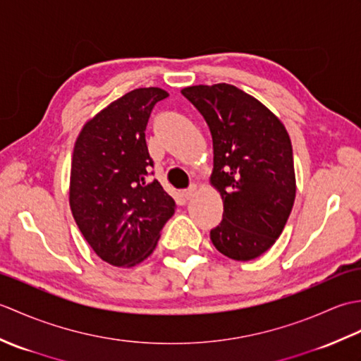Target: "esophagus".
<instances>
[{"label":"esophagus","mask_w":361,"mask_h":361,"mask_svg":"<svg viewBox=\"0 0 361 361\" xmlns=\"http://www.w3.org/2000/svg\"><path fill=\"white\" fill-rule=\"evenodd\" d=\"M197 192H198V188L195 185H192L189 189L183 190V195H185L186 200H190V198H194L197 195Z\"/></svg>","instance_id":"esophagus-1"}]
</instances>
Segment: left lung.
<instances>
[{
  "label": "left lung",
  "instance_id": "left-lung-1",
  "mask_svg": "<svg viewBox=\"0 0 361 361\" xmlns=\"http://www.w3.org/2000/svg\"><path fill=\"white\" fill-rule=\"evenodd\" d=\"M181 94L212 135L209 183L224 202V219L211 242L233 260L256 259L278 240L295 203L288 132L262 102L229 83L186 87Z\"/></svg>",
  "mask_w": 361,
  "mask_h": 361
}]
</instances>
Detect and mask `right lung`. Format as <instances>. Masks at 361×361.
I'll list each match as a JSON object with an SVG mask.
<instances>
[{"label": "right lung", "instance_id": "obj_1", "mask_svg": "<svg viewBox=\"0 0 361 361\" xmlns=\"http://www.w3.org/2000/svg\"><path fill=\"white\" fill-rule=\"evenodd\" d=\"M169 93L136 88L85 122L75 140L70 208L82 235L104 262L135 267L155 250L176 209L158 180L145 144L150 111Z\"/></svg>", "mask_w": 361, "mask_h": 361}]
</instances>
